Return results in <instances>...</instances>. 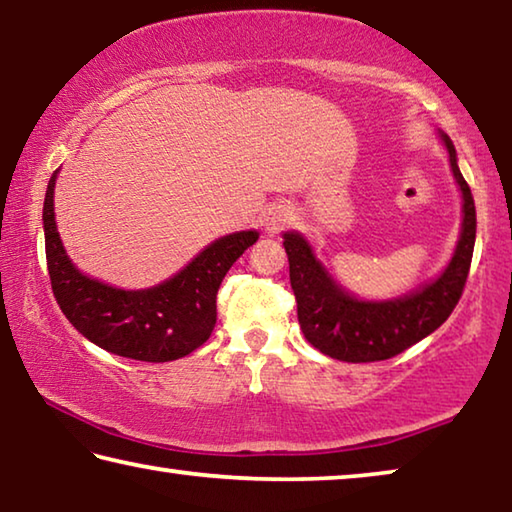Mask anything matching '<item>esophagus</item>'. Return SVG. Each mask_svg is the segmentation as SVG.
Masks as SVG:
<instances>
[{"label":"esophagus","mask_w":512,"mask_h":512,"mask_svg":"<svg viewBox=\"0 0 512 512\" xmlns=\"http://www.w3.org/2000/svg\"><path fill=\"white\" fill-rule=\"evenodd\" d=\"M291 221V214L287 212V210H277L271 219H268V230H277L280 228V225H284V223H289Z\"/></svg>","instance_id":"obj_1"}]
</instances>
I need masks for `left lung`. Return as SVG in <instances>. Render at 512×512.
<instances>
[{"instance_id": "obj_1", "label": "left lung", "mask_w": 512, "mask_h": 512, "mask_svg": "<svg viewBox=\"0 0 512 512\" xmlns=\"http://www.w3.org/2000/svg\"><path fill=\"white\" fill-rule=\"evenodd\" d=\"M443 142L454 178L463 192V232L452 262L436 282L397 300L361 302L348 296L327 275L298 232L284 235L300 329L305 339L327 357L348 363L397 357L436 332L461 300L474 253L476 210L470 185L456 164L454 144L447 135H443Z\"/></svg>"}]
</instances>
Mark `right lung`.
Instances as JSON below:
<instances>
[{
	"mask_svg": "<svg viewBox=\"0 0 512 512\" xmlns=\"http://www.w3.org/2000/svg\"><path fill=\"white\" fill-rule=\"evenodd\" d=\"M56 173L47 185L42 221L51 291L69 323L99 348L137 361L164 363L201 348L216 325V293L223 277L255 244L257 232L216 239L192 264L153 289L108 287L83 275L60 244L54 219Z\"/></svg>",
	"mask_w": 512,
	"mask_h": 512,
	"instance_id": "add662e5",
	"label": "right lung"
}]
</instances>
